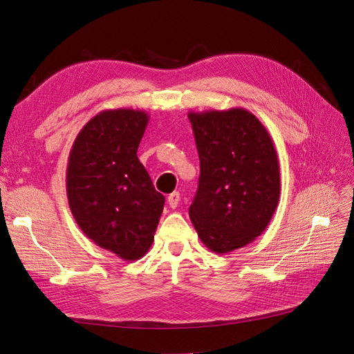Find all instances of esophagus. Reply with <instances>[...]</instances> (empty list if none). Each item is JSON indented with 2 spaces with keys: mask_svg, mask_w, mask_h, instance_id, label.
<instances>
[{
  "mask_svg": "<svg viewBox=\"0 0 354 354\" xmlns=\"http://www.w3.org/2000/svg\"><path fill=\"white\" fill-rule=\"evenodd\" d=\"M168 205H169V208H173V209H176L177 206H178V202H180V193L178 192H173L171 194H169L168 196Z\"/></svg>",
  "mask_w": 354,
  "mask_h": 354,
  "instance_id": "obj_1",
  "label": "esophagus"
}]
</instances>
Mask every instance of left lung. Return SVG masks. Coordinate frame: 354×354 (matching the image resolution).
I'll use <instances>...</instances> for the list:
<instances>
[{
    "mask_svg": "<svg viewBox=\"0 0 354 354\" xmlns=\"http://www.w3.org/2000/svg\"><path fill=\"white\" fill-rule=\"evenodd\" d=\"M201 176L189 208L194 230L215 253L245 248L263 233L279 199V164L265 126L245 108L187 114Z\"/></svg>",
    "mask_w": 354,
    "mask_h": 354,
    "instance_id": "left-lung-1",
    "label": "left lung"
}]
</instances>
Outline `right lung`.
I'll use <instances>...</instances> for the list:
<instances>
[{"label": "right lung", "instance_id": "add662e5", "mask_svg": "<svg viewBox=\"0 0 354 354\" xmlns=\"http://www.w3.org/2000/svg\"><path fill=\"white\" fill-rule=\"evenodd\" d=\"M148 121L142 109H105L83 126L68 155L73 216L95 245L124 261L149 250L165 202L138 158Z\"/></svg>", "mask_w": 354, "mask_h": 354}]
</instances>
